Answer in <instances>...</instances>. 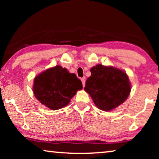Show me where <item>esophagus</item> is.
I'll return each instance as SVG.
<instances>
[{"instance_id":"34e87169","label":"esophagus","mask_w":159,"mask_h":159,"mask_svg":"<svg viewBox=\"0 0 159 159\" xmlns=\"http://www.w3.org/2000/svg\"><path fill=\"white\" fill-rule=\"evenodd\" d=\"M81 81H82L83 87L84 88V87H85V78H82V79H81Z\"/></svg>"}]
</instances>
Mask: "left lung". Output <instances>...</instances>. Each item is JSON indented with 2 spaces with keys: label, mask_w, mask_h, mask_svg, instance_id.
I'll use <instances>...</instances> for the list:
<instances>
[{
  "label": "left lung",
  "mask_w": 159,
  "mask_h": 159,
  "mask_svg": "<svg viewBox=\"0 0 159 159\" xmlns=\"http://www.w3.org/2000/svg\"><path fill=\"white\" fill-rule=\"evenodd\" d=\"M90 72L84 90L99 109L111 111L126 100L131 85L124 71L113 66L98 64L91 68Z\"/></svg>",
  "instance_id": "1"
}]
</instances>
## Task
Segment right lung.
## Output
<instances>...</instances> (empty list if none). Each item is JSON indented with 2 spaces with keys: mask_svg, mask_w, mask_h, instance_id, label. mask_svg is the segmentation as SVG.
<instances>
[{
  "mask_svg": "<svg viewBox=\"0 0 159 159\" xmlns=\"http://www.w3.org/2000/svg\"><path fill=\"white\" fill-rule=\"evenodd\" d=\"M82 88V83L76 74L59 65L36 76L33 86L36 99L52 110L66 107L76 91Z\"/></svg>",
  "mask_w": 159,
  "mask_h": 159,
  "instance_id": "right-lung-1",
  "label": "right lung"
}]
</instances>
